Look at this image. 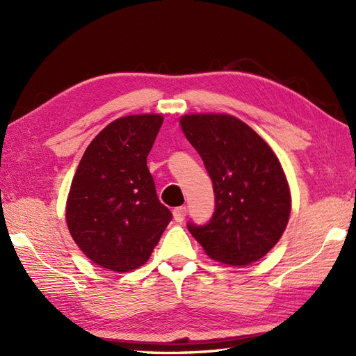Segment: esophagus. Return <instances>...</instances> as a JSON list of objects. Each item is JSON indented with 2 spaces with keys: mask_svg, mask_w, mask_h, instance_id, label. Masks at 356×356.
<instances>
[{
  "mask_svg": "<svg viewBox=\"0 0 356 356\" xmlns=\"http://www.w3.org/2000/svg\"><path fill=\"white\" fill-rule=\"evenodd\" d=\"M172 217L176 222H184V218L186 217V208L185 207H179L172 209Z\"/></svg>",
  "mask_w": 356,
  "mask_h": 356,
  "instance_id": "esophagus-1",
  "label": "esophagus"
}]
</instances>
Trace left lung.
<instances>
[{
  "label": "left lung",
  "mask_w": 356,
  "mask_h": 356,
  "mask_svg": "<svg viewBox=\"0 0 356 356\" xmlns=\"http://www.w3.org/2000/svg\"><path fill=\"white\" fill-rule=\"evenodd\" d=\"M213 180L216 211L205 226L188 223L209 259L248 266L263 259L291 217V188L274 151L251 127L225 113L179 119Z\"/></svg>",
  "instance_id": "1"
}]
</instances>
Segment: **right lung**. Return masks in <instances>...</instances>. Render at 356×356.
I'll return each instance as SVG.
<instances>
[{
	"mask_svg": "<svg viewBox=\"0 0 356 356\" xmlns=\"http://www.w3.org/2000/svg\"><path fill=\"white\" fill-rule=\"evenodd\" d=\"M162 115L113 120L90 142L65 203L70 236L87 259L115 272H130L149 259L171 220L157 199L147 156Z\"/></svg>",
	"mask_w": 356,
	"mask_h": 356,
	"instance_id": "right-lung-1",
	"label": "right lung"
}]
</instances>
